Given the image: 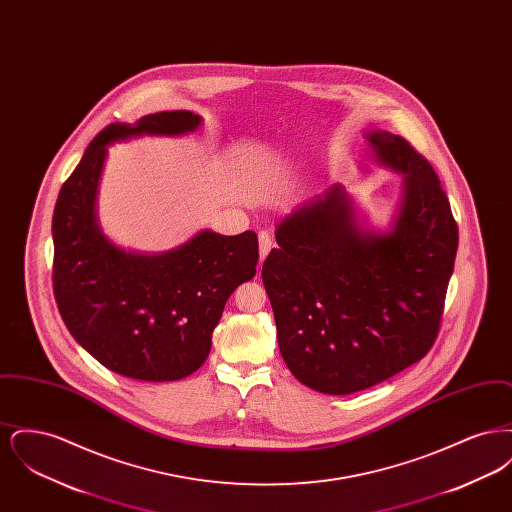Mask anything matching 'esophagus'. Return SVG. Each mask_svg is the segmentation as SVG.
<instances>
[{
  "instance_id": "34e87169",
  "label": "esophagus",
  "mask_w": 512,
  "mask_h": 512,
  "mask_svg": "<svg viewBox=\"0 0 512 512\" xmlns=\"http://www.w3.org/2000/svg\"><path fill=\"white\" fill-rule=\"evenodd\" d=\"M270 247H272L270 234H268L267 230H261V232H259V253H261V261H265Z\"/></svg>"
}]
</instances>
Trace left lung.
Segmentation results:
<instances>
[{
	"label": "left lung",
	"mask_w": 512,
	"mask_h": 512,
	"mask_svg": "<svg viewBox=\"0 0 512 512\" xmlns=\"http://www.w3.org/2000/svg\"><path fill=\"white\" fill-rule=\"evenodd\" d=\"M368 142L382 165L405 174L390 232L365 234L334 184L278 224L261 272L286 365L330 395L372 388L432 349L459 247L428 159L390 132Z\"/></svg>",
	"instance_id": "8db88e82"
}]
</instances>
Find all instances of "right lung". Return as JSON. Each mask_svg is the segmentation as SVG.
<instances>
[{"label": "right lung", "mask_w": 512, "mask_h": 512, "mask_svg": "<svg viewBox=\"0 0 512 512\" xmlns=\"http://www.w3.org/2000/svg\"><path fill=\"white\" fill-rule=\"evenodd\" d=\"M192 111H163L134 126L103 128L57 197L51 282L74 340L126 378L172 382L190 376L211 351L226 299L255 276L257 234L203 230L161 255L126 253L103 238L94 205L107 146L138 134H184L199 126Z\"/></svg>", "instance_id": "add662e5"}]
</instances>
